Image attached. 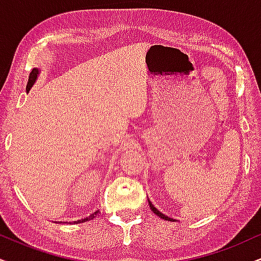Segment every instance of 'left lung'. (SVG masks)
<instances>
[{"label": "left lung", "mask_w": 261, "mask_h": 261, "mask_svg": "<svg viewBox=\"0 0 261 261\" xmlns=\"http://www.w3.org/2000/svg\"><path fill=\"white\" fill-rule=\"evenodd\" d=\"M148 203H149V207H150V210H151V211H153V212H154L155 214H156V216H158V217H160V218H161V219H165V220H172V219H171V218H169V217H166V216H165V214H163V213H161L159 210H156V208H155V207H154V204H153V203H151L149 200H148Z\"/></svg>", "instance_id": "obj_1"}]
</instances>
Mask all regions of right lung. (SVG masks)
<instances>
[{
    "mask_svg": "<svg viewBox=\"0 0 261 261\" xmlns=\"http://www.w3.org/2000/svg\"><path fill=\"white\" fill-rule=\"evenodd\" d=\"M38 74H39V70H38V68H37V67L32 68L31 73H30V77H29L28 85H26V92H29L30 90H31V88L34 87V84L36 83V81H37V77H38ZM97 213H98V211H95V212H92V213L90 214V216L87 217V218H84V219H81V220H77V222H74V223H83V222H88V220H91V219H94L95 217L97 216Z\"/></svg>",
    "mask_w": 261,
    "mask_h": 261,
    "instance_id": "obj_1",
    "label": "right lung"
}]
</instances>
